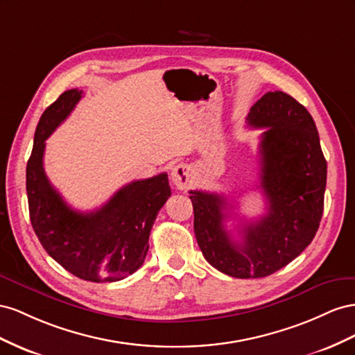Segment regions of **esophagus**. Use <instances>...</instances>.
<instances>
[{
	"mask_svg": "<svg viewBox=\"0 0 355 355\" xmlns=\"http://www.w3.org/2000/svg\"><path fill=\"white\" fill-rule=\"evenodd\" d=\"M191 168L187 164H178L171 171V180L177 189L184 190L191 184Z\"/></svg>",
	"mask_w": 355,
	"mask_h": 355,
	"instance_id": "esophagus-1",
	"label": "esophagus"
}]
</instances>
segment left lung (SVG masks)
<instances>
[{
	"label": "left lung",
	"mask_w": 355,
	"mask_h": 355,
	"mask_svg": "<svg viewBox=\"0 0 355 355\" xmlns=\"http://www.w3.org/2000/svg\"><path fill=\"white\" fill-rule=\"evenodd\" d=\"M251 128H268L260 139V189L266 214L242 223L241 242L223 223L229 209L223 195L190 190L195 235L212 268L234 278H263L284 268L315 236L324 208L327 162L308 110L275 90L248 113Z\"/></svg>",
	"instance_id": "obj_1"
}]
</instances>
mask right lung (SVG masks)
I'll return each mask as SVG.
<instances>
[{
  "label": "right lung",
  "instance_id": "add662e5",
  "mask_svg": "<svg viewBox=\"0 0 355 355\" xmlns=\"http://www.w3.org/2000/svg\"><path fill=\"white\" fill-rule=\"evenodd\" d=\"M71 89L47 107L40 119L26 165L29 218L47 254L80 279L120 281L143 266L157 212L171 196L168 174L132 181L101 208H71L50 184L43 168L46 139L82 99Z\"/></svg>",
  "mask_w": 355,
  "mask_h": 355
}]
</instances>
